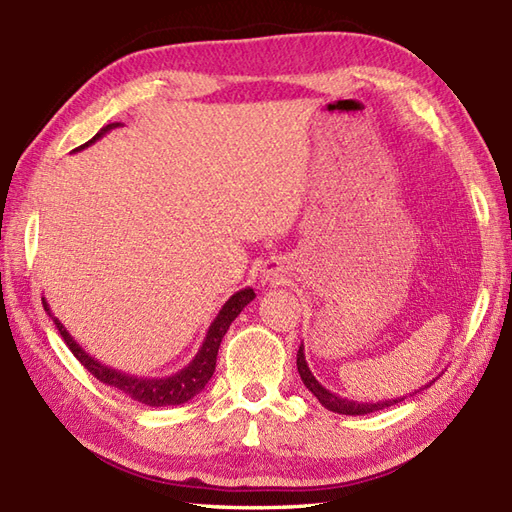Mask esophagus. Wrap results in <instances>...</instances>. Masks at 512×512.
Here are the masks:
<instances>
[{
    "instance_id": "34e87169",
    "label": "esophagus",
    "mask_w": 512,
    "mask_h": 512,
    "mask_svg": "<svg viewBox=\"0 0 512 512\" xmlns=\"http://www.w3.org/2000/svg\"><path fill=\"white\" fill-rule=\"evenodd\" d=\"M267 271H276V263H271V269H267Z\"/></svg>"
}]
</instances>
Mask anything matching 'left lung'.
<instances>
[{
  "instance_id": "8db88e82",
  "label": "left lung",
  "mask_w": 512,
  "mask_h": 512,
  "mask_svg": "<svg viewBox=\"0 0 512 512\" xmlns=\"http://www.w3.org/2000/svg\"><path fill=\"white\" fill-rule=\"evenodd\" d=\"M297 371H299V376H302V382L306 384V389L317 397L321 406H326L328 410H332V413H339V415L376 413V410H384V408H389V406L404 400V397H395V400H384V402H354V400H345V397L330 393L328 389H323L313 373H310L306 356H304V345H299V352H297Z\"/></svg>"
}]
</instances>
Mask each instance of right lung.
<instances>
[{
	"label": "right lung",
	"mask_w": 512,
	"mask_h": 512,
	"mask_svg": "<svg viewBox=\"0 0 512 512\" xmlns=\"http://www.w3.org/2000/svg\"><path fill=\"white\" fill-rule=\"evenodd\" d=\"M117 126H121V123H108V126L99 130L91 141H86L78 149L89 147L91 143L102 139L108 130L117 128ZM254 297H256V293H254V289H249V286L239 293H234L228 302L221 306L215 321L210 323V328L204 336V343H202V347H199L195 358L182 371L173 373V376H169V378H139V376H130V373H123V371L102 365L99 360L86 354L80 347V343L73 341V336L67 332V328L62 326V323L52 315V310H49V304L45 302V297H43V306L47 310V315L54 319L56 328H58L62 339H65L71 354L80 360L86 371H91L99 382H104V384L112 386V389L126 393L128 397H132L134 402L158 408V406H178V404L189 402L199 391L204 389L208 380L213 378V373H215L221 339L226 336L230 323L241 315V310L249 302H252Z\"/></svg>",
	"instance_id": "right-lung-1"
}]
</instances>
